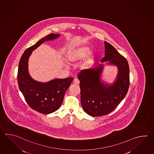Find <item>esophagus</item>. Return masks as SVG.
<instances>
[{"label":"esophagus","mask_w":154,"mask_h":154,"mask_svg":"<svg viewBox=\"0 0 154 154\" xmlns=\"http://www.w3.org/2000/svg\"><path fill=\"white\" fill-rule=\"evenodd\" d=\"M74 83L75 85H79V83H80V81H79V79H74Z\"/></svg>","instance_id":"34e87169"}]
</instances>
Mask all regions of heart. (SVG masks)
<instances>
[{
    "mask_svg": "<svg viewBox=\"0 0 154 154\" xmlns=\"http://www.w3.org/2000/svg\"><path fill=\"white\" fill-rule=\"evenodd\" d=\"M89 51V48L87 46H81L75 48L68 52L66 55V60L69 63H75L86 57ZM93 54L89 53L81 63V67L82 69L87 68L93 62Z\"/></svg>",
    "mask_w": 154,
    "mask_h": 154,
    "instance_id": "b5f03b06",
    "label": "heart"
}]
</instances>
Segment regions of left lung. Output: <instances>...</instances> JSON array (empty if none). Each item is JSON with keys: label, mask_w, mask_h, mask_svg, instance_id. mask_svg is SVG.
<instances>
[{"label": "left lung", "mask_w": 154, "mask_h": 154, "mask_svg": "<svg viewBox=\"0 0 154 154\" xmlns=\"http://www.w3.org/2000/svg\"><path fill=\"white\" fill-rule=\"evenodd\" d=\"M105 57L102 62L109 63L119 67L117 79L111 86L100 82L102 65L96 68L83 69L79 72L81 101L85 112L90 116H104L111 112L125 97L129 87V67L126 58L110 43L104 42Z\"/></svg>", "instance_id": "1"}]
</instances>
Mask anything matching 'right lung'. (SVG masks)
I'll use <instances>...</instances> for the list:
<instances>
[{
	"label": "right lung",
	"instance_id": "obj_1",
	"mask_svg": "<svg viewBox=\"0 0 154 154\" xmlns=\"http://www.w3.org/2000/svg\"><path fill=\"white\" fill-rule=\"evenodd\" d=\"M59 36V34L51 33L39 40L25 51L19 61L17 82L20 90L29 106L43 114L52 113L60 107L65 92L73 79H55L45 83L36 82L28 74V58L32 51L44 42L55 39Z\"/></svg>",
	"mask_w": 154,
	"mask_h": 154
}]
</instances>
